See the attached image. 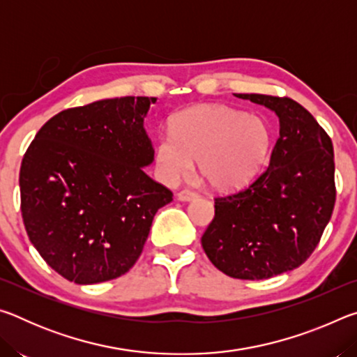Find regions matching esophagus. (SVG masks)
Here are the masks:
<instances>
[{
  "label": "esophagus",
  "mask_w": 357,
  "mask_h": 357,
  "mask_svg": "<svg viewBox=\"0 0 357 357\" xmlns=\"http://www.w3.org/2000/svg\"><path fill=\"white\" fill-rule=\"evenodd\" d=\"M178 198L181 202H190L193 200V198H197V192H193L190 189H184L178 192Z\"/></svg>",
  "instance_id": "esophagus-1"
}]
</instances>
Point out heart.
Wrapping results in <instances>:
<instances>
[{"mask_svg":"<svg viewBox=\"0 0 357 357\" xmlns=\"http://www.w3.org/2000/svg\"><path fill=\"white\" fill-rule=\"evenodd\" d=\"M264 119L225 105H197L176 113L157 137L154 160L162 181L174 184L198 160L202 178L215 190L245 185L261 170L271 149Z\"/></svg>","mask_w":357,"mask_h":357,"instance_id":"heart-1","label":"heart"}]
</instances>
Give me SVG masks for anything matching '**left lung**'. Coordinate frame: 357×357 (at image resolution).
<instances>
[{
    "label": "left lung",
    "instance_id": "obj_1",
    "mask_svg": "<svg viewBox=\"0 0 357 357\" xmlns=\"http://www.w3.org/2000/svg\"><path fill=\"white\" fill-rule=\"evenodd\" d=\"M275 112L280 135L269 167L255 181L215 197L202 245L233 279L263 280L293 271L317 249L335 204L331 137L289 98L236 94Z\"/></svg>",
    "mask_w": 357,
    "mask_h": 357
}]
</instances>
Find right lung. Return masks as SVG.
Wrapping results in <instances>:
<instances>
[{"mask_svg":"<svg viewBox=\"0 0 357 357\" xmlns=\"http://www.w3.org/2000/svg\"><path fill=\"white\" fill-rule=\"evenodd\" d=\"M155 98L104 99L59 112L23 155L20 209L31 244L78 285L135 264L157 211L173 200L143 167L154 149L143 119Z\"/></svg>","mask_w":357,"mask_h":357,"instance_id":"right-lung-1","label":"right lung"}]
</instances>
